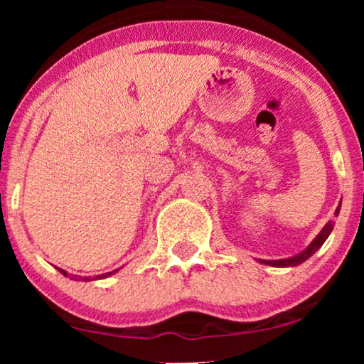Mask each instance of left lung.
I'll return each mask as SVG.
<instances>
[{
	"mask_svg": "<svg viewBox=\"0 0 364 364\" xmlns=\"http://www.w3.org/2000/svg\"><path fill=\"white\" fill-rule=\"evenodd\" d=\"M340 207H341V203L338 205V208L335 210L336 217H338V213H340ZM333 227H335V223H333L331 220L328 222L326 225L321 228V232L318 233L315 240H313L310 245H308L301 253H298V255L290 257V258H283V260H260V263H265V265H270V267H296V265H300V263L308 260V258H310L313 253H315L318 248H320L323 243H325L326 238L330 237Z\"/></svg>",
	"mask_w": 364,
	"mask_h": 364,
	"instance_id": "8db88e82",
	"label": "left lung"
}]
</instances>
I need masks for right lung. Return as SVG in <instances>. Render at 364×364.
<instances>
[{
    "instance_id": "right-lung-1",
    "label": "right lung",
    "mask_w": 364,
    "mask_h": 364,
    "mask_svg": "<svg viewBox=\"0 0 364 364\" xmlns=\"http://www.w3.org/2000/svg\"><path fill=\"white\" fill-rule=\"evenodd\" d=\"M58 270H59V272H61L64 277H68V273H66V272H64V270H63V268H58ZM112 273H114V272H109V273H102V275H97V278H106V277H109V275H112ZM86 280H87V278H86Z\"/></svg>"
}]
</instances>
